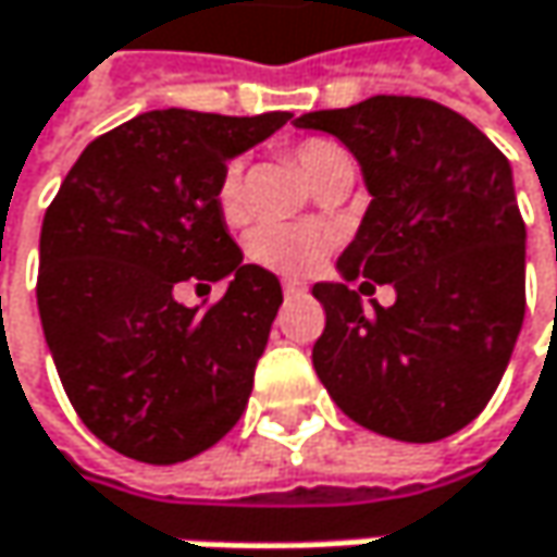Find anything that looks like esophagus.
I'll return each mask as SVG.
<instances>
[{
  "instance_id": "34e87169",
  "label": "esophagus",
  "mask_w": 557,
  "mask_h": 557,
  "mask_svg": "<svg viewBox=\"0 0 557 557\" xmlns=\"http://www.w3.org/2000/svg\"><path fill=\"white\" fill-rule=\"evenodd\" d=\"M309 286L302 283V280H283V293L286 296H299V293H306Z\"/></svg>"
}]
</instances>
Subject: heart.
<instances>
[{
    "mask_svg": "<svg viewBox=\"0 0 557 557\" xmlns=\"http://www.w3.org/2000/svg\"><path fill=\"white\" fill-rule=\"evenodd\" d=\"M296 165L302 175L312 181V187L325 184L341 169H354L350 152L329 136H309L296 149ZM216 210L228 226L245 223L248 216V197H245V172L242 162H228L226 172L216 184ZM331 248V232L315 223H271V226L255 228L248 235V258L274 274L283 277H299L315 271Z\"/></svg>",
    "mask_w": 557,
    "mask_h": 557,
    "instance_id": "obj_1",
    "label": "heart"
}]
</instances>
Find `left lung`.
I'll return each instance as SVG.
<instances>
[{
	"instance_id": "1",
	"label": "left lung",
	"mask_w": 557,
	"mask_h": 557,
	"mask_svg": "<svg viewBox=\"0 0 557 557\" xmlns=\"http://www.w3.org/2000/svg\"><path fill=\"white\" fill-rule=\"evenodd\" d=\"M337 136L373 194L337 271L315 283L325 331L312 363L360 428L433 443L472 424L504 376L527 312V226L507 156L430 98L376 95L293 121ZM396 286L363 310L346 283Z\"/></svg>"
}]
</instances>
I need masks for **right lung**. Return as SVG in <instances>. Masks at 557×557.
Masks as SVG:
<instances>
[{
  "instance_id": "1",
  "label": "right lung",
  "mask_w": 557,
  "mask_h": 557,
  "mask_svg": "<svg viewBox=\"0 0 557 557\" xmlns=\"http://www.w3.org/2000/svg\"><path fill=\"white\" fill-rule=\"evenodd\" d=\"M286 121L146 111L91 139L47 207L44 337L82 424L121 456L184 462L248 405L283 293L271 271L242 264L216 184ZM223 276L227 293L207 310L174 299L177 282Z\"/></svg>"
}]
</instances>
